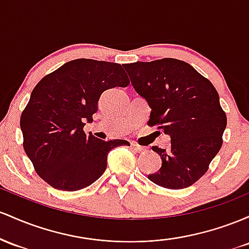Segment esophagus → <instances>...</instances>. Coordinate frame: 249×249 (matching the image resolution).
<instances>
[{
  "label": "esophagus",
  "mask_w": 249,
  "mask_h": 249,
  "mask_svg": "<svg viewBox=\"0 0 249 249\" xmlns=\"http://www.w3.org/2000/svg\"><path fill=\"white\" fill-rule=\"evenodd\" d=\"M130 147H132V149L135 150L136 153H143V152H146V148L139 146V144L134 143V142H132V143H130Z\"/></svg>",
  "instance_id": "34e87169"
}]
</instances>
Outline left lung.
I'll return each mask as SVG.
<instances>
[{
	"instance_id": "1",
	"label": "left lung",
	"mask_w": 249,
	"mask_h": 249,
	"mask_svg": "<svg viewBox=\"0 0 249 249\" xmlns=\"http://www.w3.org/2000/svg\"><path fill=\"white\" fill-rule=\"evenodd\" d=\"M136 93L152 108L149 127L170 136V150L152 148L162 166L148 175L168 189L192 186L205 175L222 146L227 116L212 82L177 58L124 64Z\"/></svg>"
}]
</instances>
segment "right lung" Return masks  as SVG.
Masks as SVG:
<instances>
[{
    "label": "right lung",
    "instance_id": "add662e5",
    "mask_svg": "<svg viewBox=\"0 0 249 249\" xmlns=\"http://www.w3.org/2000/svg\"><path fill=\"white\" fill-rule=\"evenodd\" d=\"M128 85L121 64L77 58L35 86L19 125L24 152L42 180L60 191L75 192L101 177L109 150L129 143L87 135L83 121H93L103 91Z\"/></svg>",
    "mask_w": 249,
    "mask_h": 249
}]
</instances>
